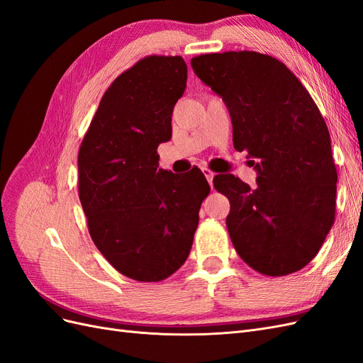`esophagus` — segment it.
Here are the masks:
<instances>
[{
	"mask_svg": "<svg viewBox=\"0 0 363 363\" xmlns=\"http://www.w3.org/2000/svg\"><path fill=\"white\" fill-rule=\"evenodd\" d=\"M201 171H203V174H204V177L207 179L208 184H211V186H212V182H213V177H215V172H212V171H211V169H208V168H203Z\"/></svg>",
	"mask_w": 363,
	"mask_h": 363,
	"instance_id": "1",
	"label": "esophagus"
}]
</instances>
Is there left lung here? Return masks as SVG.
Listing matches in <instances>:
<instances>
[{
	"mask_svg": "<svg viewBox=\"0 0 363 363\" xmlns=\"http://www.w3.org/2000/svg\"><path fill=\"white\" fill-rule=\"evenodd\" d=\"M199 79L223 98L233 145L248 151L257 186L232 174L213 186L230 200V239L248 267L265 276L304 268L335 223L337 174L328 128L286 65L256 51L201 54Z\"/></svg>",
	"mask_w": 363,
	"mask_h": 363,
	"instance_id": "obj_1",
	"label": "left lung"
}]
</instances>
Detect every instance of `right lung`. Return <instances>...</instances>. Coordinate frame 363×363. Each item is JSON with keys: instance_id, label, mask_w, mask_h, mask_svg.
<instances>
[{"instance_id": "1", "label": "right lung", "mask_w": 363, "mask_h": 363, "mask_svg": "<svg viewBox=\"0 0 363 363\" xmlns=\"http://www.w3.org/2000/svg\"><path fill=\"white\" fill-rule=\"evenodd\" d=\"M186 80L180 56L139 60L104 92L79 151V196L94 244L138 281L164 280L183 265L211 192L199 168L159 169L157 147L172 136Z\"/></svg>"}]
</instances>
